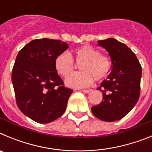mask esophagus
Instances as JSON below:
<instances>
[{"label":"esophagus","mask_w":152,"mask_h":152,"mask_svg":"<svg viewBox=\"0 0 152 152\" xmlns=\"http://www.w3.org/2000/svg\"><path fill=\"white\" fill-rule=\"evenodd\" d=\"M91 91H92V90H91V89H84V90H82L83 92L86 93V94H88V93H90Z\"/></svg>","instance_id":"obj_1"}]
</instances>
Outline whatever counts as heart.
<instances>
[{
  "instance_id": "heart-1",
  "label": "heart",
  "mask_w": 152,
  "mask_h": 152,
  "mask_svg": "<svg viewBox=\"0 0 152 152\" xmlns=\"http://www.w3.org/2000/svg\"><path fill=\"white\" fill-rule=\"evenodd\" d=\"M75 59L80 64L81 72L70 74L75 64L72 55L68 52H61L55 60V68L58 75L65 77L67 86L80 88L91 86L94 79L96 81L104 80L112 70V61L110 57L101 54L98 49L89 45L80 46L75 50Z\"/></svg>"
}]
</instances>
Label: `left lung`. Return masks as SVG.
<instances>
[{
  "label": "left lung",
  "mask_w": 152,
  "mask_h": 152,
  "mask_svg": "<svg viewBox=\"0 0 152 152\" xmlns=\"http://www.w3.org/2000/svg\"><path fill=\"white\" fill-rule=\"evenodd\" d=\"M98 45L109 52L113 69L97 88L103 93V100L91 107V111L103 121H116L128 114L139 100L142 66L135 53L115 39L99 40Z\"/></svg>",
  "instance_id": "8db88e82"
}]
</instances>
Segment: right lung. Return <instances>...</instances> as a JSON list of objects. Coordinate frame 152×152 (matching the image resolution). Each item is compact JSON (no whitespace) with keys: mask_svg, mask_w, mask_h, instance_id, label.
<instances>
[{"mask_svg":"<svg viewBox=\"0 0 152 152\" xmlns=\"http://www.w3.org/2000/svg\"><path fill=\"white\" fill-rule=\"evenodd\" d=\"M68 48L66 42L37 39L20 50L12 70L17 105L39 123L54 121L64 113L73 90L64 86L55 60Z\"/></svg>","mask_w":152,"mask_h":152,"instance_id":"add662e5","label":"right lung"}]
</instances>
